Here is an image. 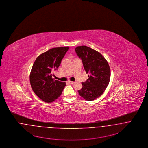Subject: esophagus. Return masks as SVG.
Instances as JSON below:
<instances>
[{"mask_svg": "<svg viewBox=\"0 0 148 148\" xmlns=\"http://www.w3.org/2000/svg\"><path fill=\"white\" fill-rule=\"evenodd\" d=\"M68 82H69V84H73L75 83V82H71V81H68Z\"/></svg>", "mask_w": 148, "mask_h": 148, "instance_id": "1", "label": "esophagus"}]
</instances>
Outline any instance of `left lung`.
<instances>
[{"mask_svg":"<svg viewBox=\"0 0 148 148\" xmlns=\"http://www.w3.org/2000/svg\"><path fill=\"white\" fill-rule=\"evenodd\" d=\"M75 50L85 71L90 74L86 82H82V87L78 92L86 101H93L102 95L109 85L110 67L102 54L88 46H77Z\"/></svg>","mask_w":148,"mask_h":148,"instance_id":"1","label":"left lung"}]
</instances>
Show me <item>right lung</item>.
I'll use <instances>...</instances> for the list:
<instances>
[{
  "label": "right lung",
  "instance_id": "right-lung-1",
  "mask_svg": "<svg viewBox=\"0 0 148 148\" xmlns=\"http://www.w3.org/2000/svg\"><path fill=\"white\" fill-rule=\"evenodd\" d=\"M69 47H55L41 53L34 62L29 79L36 95L46 103H51L61 95L66 82L52 78V72L61 64L62 60Z\"/></svg>",
  "mask_w": 148,
  "mask_h": 148
}]
</instances>
